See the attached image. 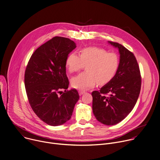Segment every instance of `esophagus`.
Wrapping results in <instances>:
<instances>
[{
    "instance_id": "esophagus-1",
    "label": "esophagus",
    "mask_w": 160,
    "mask_h": 160,
    "mask_svg": "<svg viewBox=\"0 0 160 160\" xmlns=\"http://www.w3.org/2000/svg\"><path fill=\"white\" fill-rule=\"evenodd\" d=\"M85 93H86V92H85V91H83V90H79V93L80 95H83V94H84Z\"/></svg>"
}]
</instances>
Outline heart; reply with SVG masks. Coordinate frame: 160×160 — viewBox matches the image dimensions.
Instances as JSON below:
<instances>
[{"instance_id":"obj_1","label":"heart","mask_w":160,"mask_h":160,"mask_svg":"<svg viewBox=\"0 0 160 160\" xmlns=\"http://www.w3.org/2000/svg\"><path fill=\"white\" fill-rule=\"evenodd\" d=\"M66 67L70 72H75L86 66L87 72L81 73L71 79L72 87L78 90H86L98 82L105 84L114 77L119 67L118 56L105 49L89 47L83 49L81 56L76 52L70 54L66 60Z\"/></svg>"}]
</instances>
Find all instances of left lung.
Returning <instances> with one entry per match:
<instances>
[{"instance_id":"obj_1","label":"left lung","mask_w":160,"mask_h":160,"mask_svg":"<svg viewBox=\"0 0 160 160\" xmlns=\"http://www.w3.org/2000/svg\"><path fill=\"white\" fill-rule=\"evenodd\" d=\"M118 48L119 63L113 79L92 93V109L96 119L103 125H114L132 111L141 88L139 67L134 55L121 44L108 41Z\"/></svg>"}]
</instances>
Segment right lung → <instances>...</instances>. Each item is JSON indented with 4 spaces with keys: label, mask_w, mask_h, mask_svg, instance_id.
<instances>
[{
    "label": "right lung",
    "mask_w": 160,
    "mask_h": 160,
    "mask_svg": "<svg viewBox=\"0 0 160 160\" xmlns=\"http://www.w3.org/2000/svg\"><path fill=\"white\" fill-rule=\"evenodd\" d=\"M76 43L62 37H55L41 45L32 55L25 73V86L33 112L51 126H59L68 121L79 98L76 90H67L68 55ZM61 89L65 92L58 95Z\"/></svg>",
    "instance_id": "right-lung-1"
}]
</instances>
